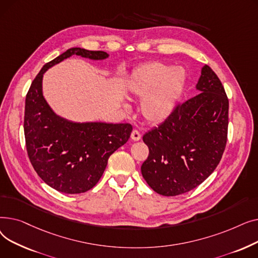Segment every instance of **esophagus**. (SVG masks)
<instances>
[{
  "mask_svg": "<svg viewBox=\"0 0 258 258\" xmlns=\"http://www.w3.org/2000/svg\"><path fill=\"white\" fill-rule=\"evenodd\" d=\"M131 138H132V140H134V141H139V140L141 139V134H140L137 130H134V131L132 132Z\"/></svg>",
  "mask_w": 258,
  "mask_h": 258,
  "instance_id": "1",
  "label": "esophagus"
}]
</instances>
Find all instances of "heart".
<instances>
[{
  "mask_svg": "<svg viewBox=\"0 0 258 258\" xmlns=\"http://www.w3.org/2000/svg\"><path fill=\"white\" fill-rule=\"evenodd\" d=\"M185 85L186 72L183 68L151 62L135 70L126 87L132 96L143 98L140 112L144 119L159 123L173 112Z\"/></svg>",
  "mask_w": 258,
  "mask_h": 258,
  "instance_id": "1",
  "label": "heart"
}]
</instances>
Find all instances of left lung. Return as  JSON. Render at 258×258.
Returning <instances> with one entry per match:
<instances>
[{
	"label": "left lung",
	"mask_w": 258,
	"mask_h": 258,
	"mask_svg": "<svg viewBox=\"0 0 258 258\" xmlns=\"http://www.w3.org/2000/svg\"><path fill=\"white\" fill-rule=\"evenodd\" d=\"M195 97L178 104L164 122L143 136L150 155L141 172L157 194L192 190L219 165L228 134L229 100L211 68H202Z\"/></svg>",
	"instance_id": "obj_1"
}]
</instances>
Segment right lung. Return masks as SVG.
I'll use <instances>...</instances> for the list:
<instances>
[{"label": "right lung", "instance_id": "right-lung-1", "mask_svg": "<svg viewBox=\"0 0 258 258\" xmlns=\"http://www.w3.org/2000/svg\"><path fill=\"white\" fill-rule=\"evenodd\" d=\"M72 55L101 60L103 51L71 48L47 62L26 95L24 133L31 164L46 184L63 194H83L100 180L110 156L125 144L130 123L72 122L52 111L43 95L44 73Z\"/></svg>", "mask_w": 258, "mask_h": 258}]
</instances>
